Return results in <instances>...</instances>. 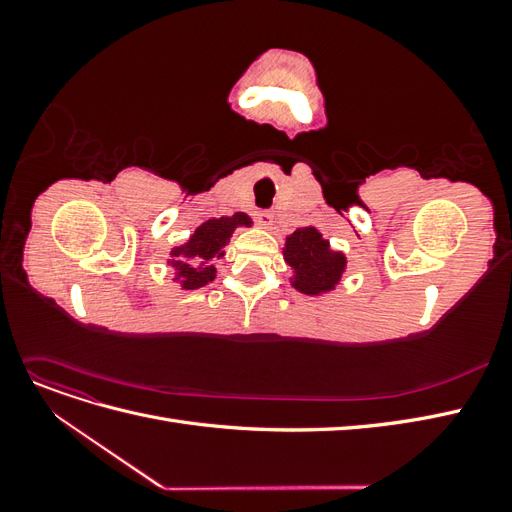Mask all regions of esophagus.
<instances>
[{
  "label": "esophagus",
  "mask_w": 512,
  "mask_h": 512,
  "mask_svg": "<svg viewBox=\"0 0 512 512\" xmlns=\"http://www.w3.org/2000/svg\"><path fill=\"white\" fill-rule=\"evenodd\" d=\"M258 224H260L262 228L271 230V228H273V213H271V211H262V213H258Z\"/></svg>",
  "instance_id": "obj_1"
}]
</instances>
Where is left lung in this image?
<instances>
[{"instance_id": "8db88e82", "label": "left lung", "mask_w": 512, "mask_h": 512, "mask_svg": "<svg viewBox=\"0 0 512 512\" xmlns=\"http://www.w3.org/2000/svg\"><path fill=\"white\" fill-rule=\"evenodd\" d=\"M282 254L290 267V286L305 297H324L344 282L346 254L333 250L331 241L314 224L288 235Z\"/></svg>"}]
</instances>
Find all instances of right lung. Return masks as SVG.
Returning a JSON list of instances; mask_svg holds the SVG:
<instances>
[{"mask_svg": "<svg viewBox=\"0 0 512 512\" xmlns=\"http://www.w3.org/2000/svg\"><path fill=\"white\" fill-rule=\"evenodd\" d=\"M252 226V218L243 211L211 218L196 226L192 235L181 245H175L170 250V258H166V265L173 269V282L179 284L181 290H198L211 284L218 275L215 260L226 254L224 247L230 243L232 232Z\"/></svg>", "mask_w": 512, "mask_h": 512, "instance_id": "obj_1", "label": "right lung"}]
</instances>
